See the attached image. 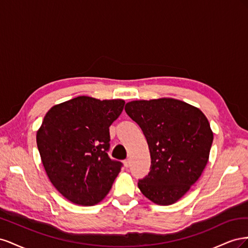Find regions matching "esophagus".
<instances>
[{
	"label": "esophagus",
	"instance_id": "34e87169",
	"mask_svg": "<svg viewBox=\"0 0 248 248\" xmlns=\"http://www.w3.org/2000/svg\"><path fill=\"white\" fill-rule=\"evenodd\" d=\"M124 166H125V168H129L130 167V160L129 159L124 160Z\"/></svg>",
	"mask_w": 248,
	"mask_h": 248
}]
</instances>
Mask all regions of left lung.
<instances>
[{
  "label": "left lung",
  "instance_id": "obj_1",
  "mask_svg": "<svg viewBox=\"0 0 248 248\" xmlns=\"http://www.w3.org/2000/svg\"><path fill=\"white\" fill-rule=\"evenodd\" d=\"M125 111L144 132L151 156L138 186L157 205H171L198 181L209 160L213 132L202 111L174 98L134 100Z\"/></svg>",
  "mask_w": 248,
  "mask_h": 248
}]
</instances>
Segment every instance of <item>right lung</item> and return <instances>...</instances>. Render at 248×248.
I'll return each instance as SVG.
<instances>
[{
	"label": "right lung",
	"instance_id": "obj_1",
	"mask_svg": "<svg viewBox=\"0 0 248 248\" xmlns=\"http://www.w3.org/2000/svg\"><path fill=\"white\" fill-rule=\"evenodd\" d=\"M122 99L78 96L52 107L37 131L41 161L51 184L73 204L93 206L109 192L122 163L111 160L109 126Z\"/></svg>",
	"mask_w": 248,
	"mask_h": 248
}]
</instances>
